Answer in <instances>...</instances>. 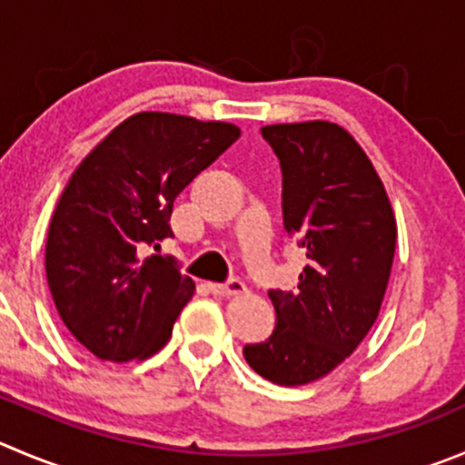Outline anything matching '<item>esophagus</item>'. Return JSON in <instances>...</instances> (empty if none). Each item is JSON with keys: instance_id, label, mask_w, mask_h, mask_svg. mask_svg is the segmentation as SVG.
Listing matches in <instances>:
<instances>
[{"instance_id": "1", "label": "esophagus", "mask_w": 465, "mask_h": 465, "mask_svg": "<svg viewBox=\"0 0 465 465\" xmlns=\"http://www.w3.org/2000/svg\"><path fill=\"white\" fill-rule=\"evenodd\" d=\"M210 292L216 296H240V294H246V285L242 281H237V278H232V281L228 282H210Z\"/></svg>"}]
</instances>
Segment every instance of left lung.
<instances>
[{
    "label": "left lung",
    "mask_w": 465,
    "mask_h": 465,
    "mask_svg": "<svg viewBox=\"0 0 465 465\" xmlns=\"http://www.w3.org/2000/svg\"><path fill=\"white\" fill-rule=\"evenodd\" d=\"M281 159L285 230L308 251L296 292H269L276 329L246 344L251 368L278 386L335 370L381 311L397 244L391 198L358 141L338 123L264 125Z\"/></svg>",
    "instance_id": "left-lung-1"
}]
</instances>
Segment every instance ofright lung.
Listing matches in <instances>:
<instances>
[{"label": "right lung", "mask_w": 465, "mask_h": 465, "mask_svg": "<svg viewBox=\"0 0 465 465\" xmlns=\"http://www.w3.org/2000/svg\"><path fill=\"white\" fill-rule=\"evenodd\" d=\"M232 123L141 112L70 175L52 214L45 272L59 317L100 361H143L169 342L193 296L171 258H141L173 235L178 193L240 139Z\"/></svg>", "instance_id": "1"}]
</instances>
